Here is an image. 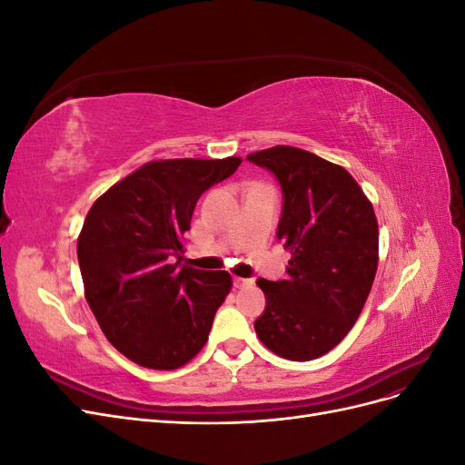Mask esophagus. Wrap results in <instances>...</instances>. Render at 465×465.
I'll return each instance as SVG.
<instances>
[{"mask_svg": "<svg viewBox=\"0 0 465 465\" xmlns=\"http://www.w3.org/2000/svg\"><path fill=\"white\" fill-rule=\"evenodd\" d=\"M232 283H234V287H236V289H242V287H248V285H252V279H244V277H234V279H232Z\"/></svg>", "mask_w": 465, "mask_h": 465, "instance_id": "1", "label": "esophagus"}]
</instances>
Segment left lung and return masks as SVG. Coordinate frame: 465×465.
<instances>
[{
    "mask_svg": "<svg viewBox=\"0 0 465 465\" xmlns=\"http://www.w3.org/2000/svg\"><path fill=\"white\" fill-rule=\"evenodd\" d=\"M270 171L283 193L277 241L291 252L287 277L258 279L265 308L260 341L289 361L326 355L353 328L378 265L372 203L343 166L297 147L246 157Z\"/></svg>",
    "mask_w": 465,
    "mask_h": 465,
    "instance_id": "obj_1",
    "label": "left lung"
}]
</instances>
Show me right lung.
Listing matches in <instances>:
<instances>
[{"mask_svg":"<svg viewBox=\"0 0 465 465\" xmlns=\"http://www.w3.org/2000/svg\"><path fill=\"white\" fill-rule=\"evenodd\" d=\"M241 163H147L103 193L83 223L77 258L87 302L106 340L142 367L178 369L207 341L231 275L182 265L184 234L202 193Z\"/></svg>","mask_w":465,"mask_h":465,"instance_id":"obj_1","label":"right lung"}]
</instances>
